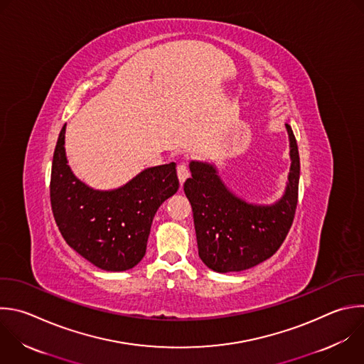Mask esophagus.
I'll list each match as a JSON object with an SVG mask.
<instances>
[{
    "label": "esophagus",
    "mask_w": 364,
    "mask_h": 364,
    "mask_svg": "<svg viewBox=\"0 0 364 364\" xmlns=\"http://www.w3.org/2000/svg\"><path fill=\"white\" fill-rule=\"evenodd\" d=\"M177 176H178L180 184L183 186V184H184V181H186V180L188 178V176H190V173H188V168H187L186 163H180V164L177 166Z\"/></svg>",
    "instance_id": "obj_1"
}]
</instances>
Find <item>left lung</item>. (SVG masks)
Segmentation results:
<instances>
[{
  "mask_svg": "<svg viewBox=\"0 0 364 364\" xmlns=\"http://www.w3.org/2000/svg\"><path fill=\"white\" fill-rule=\"evenodd\" d=\"M290 140L291 167L283 197L272 205L250 204L234 196L221 181L213 164L191 161V178L184 193L193 208L198 256L217 272L252 269L270 259L283 245L293 224L300 178V157L293 130Z\"/></svg>",
  "mask_w": 364,
  "mask_h": 364,
  "instance_id": "1",
  "label": "left lung"
}]
</instances>
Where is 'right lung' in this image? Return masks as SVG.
Masks as SVG:
<instances>
[{
	"label": "right lung",
	"mask_w": 364,
	"mask_h": 364,
	"mask_svg": "<svg viewBox=\"0 0 364 364\" xmlns=\"http://www.w3.org/2000/svg\"><path fill=\"white\" fill-rule=\"evenodd\" d=\"M65 124L53 157L50 198L67 245L105 272L141 262L154 214L178 190L176 164L147 168L123 187L100 191L80 181L67 164Z\"/></svg>",
	"instance_id": "obj_1"
}]
</instances>
